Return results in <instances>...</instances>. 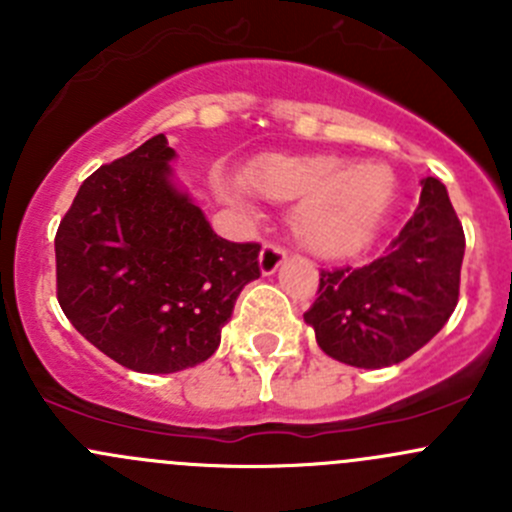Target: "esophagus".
I'll return each instance as SVG.
<instances>
[{
  "label": "esophagus",
  "instance_id": "34e87169",
  "mask_svg": "<svg viewBox=\"0 0 512 512\" xmlns=\"http://www.w3.org/2000/svg\"><path fill=\"white\" fill-rule=\"evenodd\" d=\"M287 257V250L285 247L275 245V242H265L260 250V270L262 275H272V272L277 270V267L282 265V260Z\"/></svg>",
  "mask_w": 512,
  "mask_h": 512
}]
</instances>
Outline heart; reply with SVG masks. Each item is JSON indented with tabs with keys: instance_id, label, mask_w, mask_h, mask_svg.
Wrapping results in <instances>:
<instances>
[{
	"instance_id": "heart-1",
	"label": "heart",
	"mask_w": 512,
	"mask_h": 512,
	"mask_svg": "<svg viewBox=\"0 0 512 512\" xmlns=\"http://www.w3.org/2000/svg\"><path fill=\"white\" fill-rule=\"evenodd\" d=\"M245 188L275 203L299 201L294 235L322 257H347L374 237L396 193L394 168L384 160H354L334 153L267 156L250 165Z\"/></svg>"
}]
</instances>
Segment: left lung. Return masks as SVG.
I'll return each instance as SVG.
<instances>
[{
  "instance_id": "1",
  "label": "left lung",
  "mask_w": 512,
  "mask_h": 512,
  "mask_svg": "<svg viewBox=\"0 0 512 512\" xmlns=\"http://www.w3.org/2000/svg\"><path fill=\"white\" fill-rule=\"evenodd\" d=\"M466 252L463 225L438 178L421 180L416 213L364 267L319 272L304 312L324 354L359 369L409 359L431 342L458 304Z\"/></svg>"
}]
</instances>
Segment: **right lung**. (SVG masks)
Returning <instances> with one entry per match:
<instances>
[{"instance_id":"obj_1","label":"right lung","mask_w":512,"mask_h":512,"mask_svg":"<svg viewBox=\"0 0 512 512\" xmlns=\"http://www.w3.org/2000/svg\"><path fill=\"white\" fill-rule=\"evenodd\" d=\"M163 133L81 183L56 230V299L121 366L173 374L210 359L260 245L213 232L170 183Z\"/></svg>"}]
</instances>
